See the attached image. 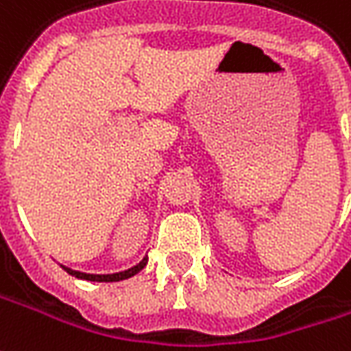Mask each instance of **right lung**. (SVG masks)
Instances as JSON below:
<instances>
[{
	"label": "right lung",
	"instance_id": "add662e5",
	"mask_svg": "<svg viewBox=\"0 0 351 351\" xmlns=\"http://www.w3.org/2000/svg\"><path fill=\"white\" fill-rule=\"evenodd\" d=\"M146 262H148V258H144V261L141 262V264H136V266H133V268L125 269V271H119V274H108V276H95V274H83V271H75V269H70V268H62L70 274V276H73V278H80V279H85V281H121V279H127V278H133L134 274H138L144 266H146Z\"/></svg>",
	"mask_w": 351,
	"mask_h": 351
}]
</instances>
